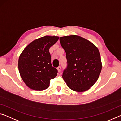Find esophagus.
Here are the masks:
<instances>
[{"instance_id":"obj_1","label":"esophagus","mask_w":121,"mask_h":121,"mask_svg":"<svg viewBox=\"0 0 121 121\" xmlns=\"http://www.w3.org/2000/svg\"><path fill=\"white\" fill-rule=\"evenodd\" d=\"M57 70H58V72H60L61 71V67L60 66H58L57 68Z\"/></svg>"}]
</instances>
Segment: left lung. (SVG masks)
<instances>
[{"label":"left lung","instance_id":"obj_1","mask_svg":"<svg viewBox=\"0 0 121 121\" xmlns=\"http://www.w3.org/2000/svg\"><path fill=\"white\" fill-rule=\"evenodd\" d=\"M68 66L62 77L68 86L77 92L89 90L96 82L102 70L98 48L89 40L77 35L61 37Z\"/></svg>","mask_w":121,"mask_h":121}]
</instances>
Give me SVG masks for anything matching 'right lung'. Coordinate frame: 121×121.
<instances>
[{
	"label": "right lung",
	"mask_w": 121,
	"mask_h": 121,
	"mask_svg": "<svg viewBox=\"0 0 121 121\" xmlns=\"http://www.w3.org/2000/svg\"><path fill=\"white\" fill-rule=\"evenodd\" d=\"M59 37L45 36L33 40L25 47L18 60L20 77L32 90H44L49 88L50 79L57 75V70L51 62L49 49Z\"/></svg>",
	"instance_id": "add662e5"
}]
</instances>
